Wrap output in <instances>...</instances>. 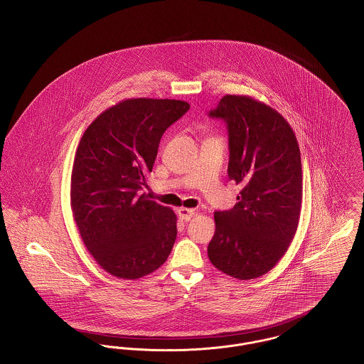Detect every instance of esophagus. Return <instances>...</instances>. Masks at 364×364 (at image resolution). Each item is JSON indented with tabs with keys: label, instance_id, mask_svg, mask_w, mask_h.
<instances>
[{
	"label": "esophagus",
	"instance_id": "esophagus-1",
	"mask_svg": "<svg viewBox=\"0 0 364 364\" xmlns=\"http://www.w3.org/2000/svg\"><path fill=\"white\" fill-rule=\"evenodd\" d=\"M177 214H178V217H180L181 220L190 221L193 215H195V210H193V209H188V208H180V209L177 210Z\"/></svg>",
	"mask_w": 364,
	"mask_h": 364
}]
</instances>
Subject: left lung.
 Instances as JSON below:
<instances>
[{"mask_svg": "<svg viewBox=\"0 0 364 364\" xmlns=\"http://www.w3.org/2000/svg\"><path fill=\"white\" fill-rule=\"evenodd\" d=\"M209 115L227 122L228 176L242 187L231 210L214 213L209 259L232 278H258L278 264L299 227L302 169L297 137L275 108L252 96L225 95Z\"/></svg>", "mask_w": 364, "mask_h": 364, "instance_id": "8db88e82", "label": "left lung"}]
</instances>
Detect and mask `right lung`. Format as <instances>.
<instances>
[{
    "mask_svg": "<svg viewBox=\"0 0 364 364\" xmlns=\"http://www.w3.org/2000/svg\"><path fill=\"white\" fill-rule=\"evenodd\" d=\"M190 108L183 100L125 99L86 128L75 151L70 203L86 249L109 275L139 279L171 255L177 217L139 195L165 130Z\"/></svg>",
    "mask_w": 364,
    "mask_h": 364,
    "instance_id": "obj_1",
    "label": "right lung"
}]
</instances>
